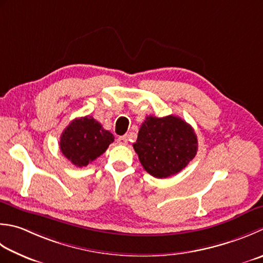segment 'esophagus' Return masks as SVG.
<instances>
[{"mask_svg":"<svg viewBox=\"0 0 263 263\" xmlns=\"http://www.w3.org/2000/svg\"><path fill=\"white\" fill-rule=\"evenodd\" d=\"M117 143L118 145H126L127 143V137L126 136H121L117 138Z\"/></svg>","mask_w":263,"mask_h":263,"instance_id":"1","label":"esophagus"}]
</instances>
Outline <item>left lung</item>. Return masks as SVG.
<instances>
[{
	"mask_svg": "<svg viewBox=\"0 0 263 263\" xmlns=\"http://www.w3.org/2000/svg\"><path fill=\"white\" fill-rule=\"evenodd\" d=\"M197 136L178 116H148L133 143L143 168L157 179L174 176L186 167L197 153Z\"/></svg>",
	"mask_w": 263,
	"mask_h": 263,
	"instance_id": "8db88e82",
	"label": "left lung"
}]
</instances>
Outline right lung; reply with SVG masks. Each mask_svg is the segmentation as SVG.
Instances as JSON below:
<instances>
[{
  "label": "right lung",
  "mask_w": 263,
  "mask_h": 263,
  "mask_svg": "<svg viewBox=\"0 0 263 263\" xmlns=\"http://www.w3.org/2000/svg\"><path fill=\"white\" fill-rule=\"evenodd\" d=\"M114 136L93 117L75 118L60 137L59 147L66 158L77 167L86 166L106 152Z\"/></svg>",
  "instance_id": "obj_1"
}]
</instances>
